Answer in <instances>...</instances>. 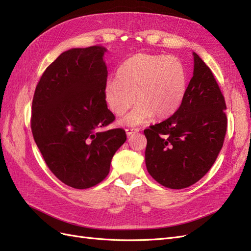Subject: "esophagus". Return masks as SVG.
I'll use <instances>...</instances> for the list:
<instances>
[{"label": "esophagus", "instance_id": "34e87169", "mask_svg": "<svg viewBox=\"0 0 251 251\" xmlns=\"http://www.w3.org/2000/svg\"><path fill=\"white\" fill-rule=\"evenodd\" d=\"M137 132H139L138 128H127V129H126V133H127L128 137H130V136H132L133 133H137Z\"/></svg>", "mask_w": 251, "mask_h": 251}]
</instances>
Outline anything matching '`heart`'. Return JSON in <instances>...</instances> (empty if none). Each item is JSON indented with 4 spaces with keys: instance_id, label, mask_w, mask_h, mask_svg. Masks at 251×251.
I'll return each instance as SVG.
<instances>
[{
    "instance_id": "obj_1",
    "label": "heart",
    "mask_w": 251,
    "mask_h": 251,
    "mask_svg": "<svg viewBox=\"0 0 251 251\" xmlns=\"http://www.w3.org/2000/svg\"><path fill=\"white\" fill-rule=\"evenodd\" d=\"M188 77L183 63L174 56L137 54L121 64L117 80H108L105 100L118 117L125 114L138 101L137 107L121 121L136 126L174 113L187 92Z\"/></svg>"
}]
</instances>
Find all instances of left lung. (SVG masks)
<instances>
[{"mask_svg": "<svg viewBox=\"0 0 251 251\" xmlns=\"http://www.w3.org/2000/svg\"><path fill=\"white\" fill-rule=\"evenodd\" d=\"M194 72L176 112L144 130L145 163L163 187L180 190L207 174L227 131L226 102L210 68L196 53Z\"/></svg>", "mask_w": 251, "mask_h": 251, "instance_id": "left-lung-1", "label": "left lung"}]
</instances>
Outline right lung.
<instances>
[{
	"instance_id": "right-lung-1",
	"label": "right lung",
	"mask_w": 251,
	"mask_h": 251,
	"mask_svg": "<svg viewBox=\"0 0 251 251\" xmlns=\"http://www.w3.org/2000/svg\"><path fill=\"white\" fill-rule=\"evenodd\" d=\"M99 46L71 49L44 71L35 90L30 127L50 172L64 184L88 189L109 174L126 141L105 100L108 71Z\"/></svg>"
}]
</instances>
